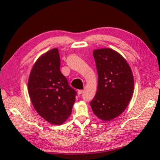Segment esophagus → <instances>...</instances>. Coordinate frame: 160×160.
<instances>
[{
    "instance_id": "obj_1",
    "label": "esophagus",
    "mask_w": 160,
    "mask_h": 160,
    "mask_svg": "<svg viewBox=\"0 0 160 160\" xmlns=\"http://www.w3.org/2000/svg\"><path fill=\"white\" fill-rule=\"evenodd\" d=\"M82 92H83V90H78V96H80V95L82 93Z\"/></svg>"
}]
</instances>
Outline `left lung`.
<instances>
[{
	"label": "left lung",
	"mask_w": 160,
	"mask_h": 160,
	"mask_svg": "<svg viewBox=\"0 0 160 160\" xmlns=\"http://www.w3.org/2000/svg\"><path fill=\"white\" fill-rule=\"evenodd\" d=\"M98 83L96 96L91 102L94 114L104 121H110L122 114L131 101L134 89L130 66L118 52L109 48L93 52Z\"/></svg>",
	"instance_id": "8db88e82"
}]
</instances>
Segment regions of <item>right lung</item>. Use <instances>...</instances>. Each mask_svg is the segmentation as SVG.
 Segmentation results:
<instances>
[{"label":"right lung","instance_id":"add662e5","mask_svg":"<svg viewBox=\"0 0 160 160\" xmlns=\"http://www.w3.org/2000/svg\"><path fill=\"white\" fill-rule=\"evenodd\" d=\"M60 67L58 49H51L36 60L28 80L29 96L35 110L55 125L63 124L70 116L76 96Z\"/></svg>","mask_w":160,"mask_h":160}]
</instances>
